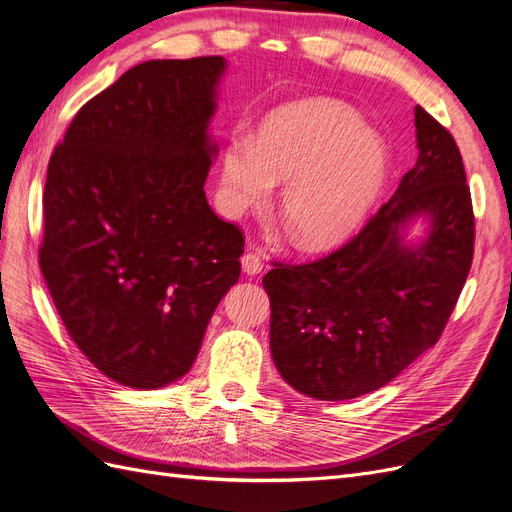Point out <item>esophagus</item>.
<instances>
[{"label":"esophagus","mask_w":512,"mask_h":512,"mask_svg":"<svg viewBox=\"0 0 512 512\" xmlns=\"http://www.w3.org/2000/svg\"><path fill=\"white\" fill-rule=\"evenodd\" d=\"M242 270H244L246 274H251V276L259 274V272L263 270V259H261V255H259V253H253V251H246V253L242 255Z\"/></svg>","instance_id":"obj_1"}]
</instances>
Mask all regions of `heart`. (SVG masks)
Masks as SVG:
<instances>
[{
  "mask_svg": "<svg viewBox=\"0 0 512 512\" xmlns=\"http://www.w3.org/2000/svg\"><path fill=\"white\" fill-rule=\"evenodd\" d=\"M386 147L356 113L333 99H301L270 111L257 137L234 135L223 151L221 192L240 211L287 181L282 215L304 246L344 238L373 202Z\"/></svg>",
  "mask_w": 512,
  "mask_h": 512,
  "instance_id": "b5f03b06",
  "label": "heart"
}]
</instances>
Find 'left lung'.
Instances as JSON below:
<instances>
[{
  "instance_id": "obj_1",
  "label": "left lung",
  "mask_w": 512,
  "mask_h": 512,
  "mask_svg": "<svg viewBox=\"0 0 512 512\" xmlns=\"http://www.w3.org/2000/svg\"><path fill=\"white\" fill-rule=\"evenodd\" d=\"M418 162L348 242L308 263L272 261L270 348L295 390L344 401L382 388L439 342L475 255V213L451 132L415 107ZM433 227L418 250L398 230Z\"/></svg>"
}]
</instances>
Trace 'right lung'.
Masks as SVG:
<instances>
[{
  "mask_svg": "<svg viewBox=\"0 0 512 512\" xmlns=\"http://www.w3.org/2000/svg\"><path fill=\"white\" fill-rule=\"evenodd\" d=\"M223 69V56L128 69L80 107L48 162L46 287L75 346L130 388L189 371L240 276L242 230L204 196Z\"/></svg>",
  "mask_w": 512,
  "mask_h": 512,
  "instance_id": "1",
  "label": "right lung"
}]
</instances>
